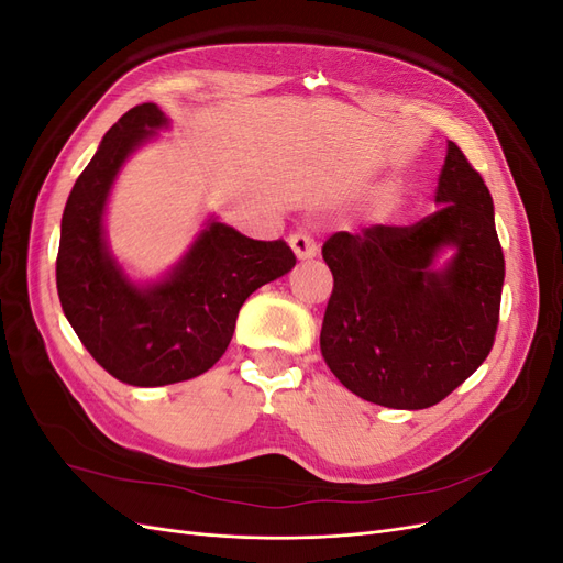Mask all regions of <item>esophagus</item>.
Listing matches in <instances>:
<instances>
[{
    "label": "esophagus",
    "mask_w": 563,
    "mask_h": 563,
    "mask_svg": "<svg viewBox=\"0 0 563 563\" xmlns=\"http://www.w3.org/2000/svg\"><path fill=\"white\" fill-rule=\"evenodd\" d=\"M288 244H291L294 253L298 255L300 261H310L317 255V242L312 240V236L308 232H296L288 236Z\"/></svg>",
    "instance_id": "1"
}]
</instances>
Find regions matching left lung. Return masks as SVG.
<instances>
[{
  "label": "left lung",
  "mask_w": 563,
  "mask_h": 563,
  "mask_svg": "<svg viewBox=\"0 0 563 563\" xmlns=\"http://www.w3.org/2000/svg\"><path fill=\"white\" fill-rule=\"evenodd\" d=\"M439 209L413 225L335 232L321 246L333 291L321 354L356 397L387 408H430L484 364L500 321L505 255L479 172L449 143ZM455 245L446 271L433 253Z\"/></svg>",
  "instance_id": "8db88e82"
}]
</instances>
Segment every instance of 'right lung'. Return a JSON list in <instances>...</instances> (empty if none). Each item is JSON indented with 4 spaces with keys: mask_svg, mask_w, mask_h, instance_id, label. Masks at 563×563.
Returning <instances> with one entry per match:
<instances>
[{
    "mask_svg": "<svg viewBox=\"0 0 563 563\" xmlns=\"http://www.w3.org/2000/svg\"><path fill=\"white\" fill-rule=\"evenodd\" d=\"M164 124L155 103L119 117L67 197L56 258L58 298L81 345L135 387L209 371L225 354L244 300L296 265L284 240L258 242L209 223L168 279L141 288L122 275L103 242L106 199L129 152Z\"/></svg>",
    "mask_w": 563,
    "mask_h": 563,
    "instance_id": "obj_1",
    "label": "right lung"
}]
</instances>
